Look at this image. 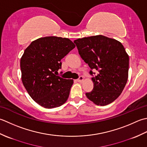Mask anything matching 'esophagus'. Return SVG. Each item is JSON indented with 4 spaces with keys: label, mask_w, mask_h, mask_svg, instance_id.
Returning <instances> with one entry per match:
<instances>
[{
    "label": "esophagus",
    "mask_w": 147,
    "mask_h": 147,
    "mask_svg": "<svg viewBox=\"0 0 147 147\" xmlns=\"http://www.w3.org/2000/svg\"><path fill=\"white\" fill-rule=\"evenodd\" d=\"M83 80H84V77L82 76H80L79 77V79H77V81L79 82H82Z\"/></svg>",
    "instance_id": "1"
}]
</instances>
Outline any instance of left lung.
<instances>
[{
  "label": "left lung",
  "mask_w": 147,
  "mask_h": 147,
  "mask_svg": "<svg viewBox=\"0 0 147 147\" xmlns=\"http://www.w3.org/2000/svg\"><path fill=\"white\" fill-rule=\"evenodd\" d=\"M74 43L80 57L88 64L94 87L86 92L97 105L112 103L123 91L128 79L129 56L120 42L103 35L78 38ZM98 71L96 76L92 70Z\"/></svg>",
  "instance_id": "8db88e82"
}]
</instances>
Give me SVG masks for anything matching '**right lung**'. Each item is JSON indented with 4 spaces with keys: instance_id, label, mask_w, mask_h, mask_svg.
Wrapping results in <instances>:
<instances>
[{
    "instance_id": "right-lung-1",
    "label": "right lung",
    "mask_w": 147,
    "mask_h": 147,
    "mask_svg": "<svg viewBox=\"0 0 147 147\" xmlns=\"http://www.w3.org/2000/svg\"><path fill=\"white\" fill-rule=\"evenodd\" d=\"M75 47L69 38L53 36L33 41L24 51L20 60L22 82L40 106L53 109L67 100L74 80L63 79L58 71L61 59Z\"/></svg>"
}]
</instances>
